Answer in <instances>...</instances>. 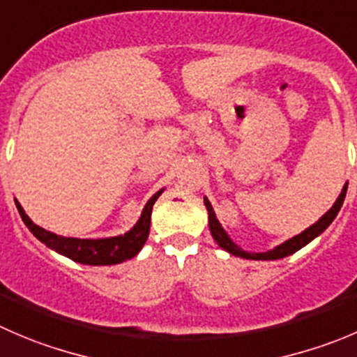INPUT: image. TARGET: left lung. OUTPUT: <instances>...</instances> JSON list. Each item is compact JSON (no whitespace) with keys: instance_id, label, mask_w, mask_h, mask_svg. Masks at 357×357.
Returning <instances> with one entry per match:
<instances>
[{"instance_id":"1","label":"left lung","mask_w":357,"mask_h":357,"mask_svg":"<svg viewBox=\"0 0 357 357\" xmlns=\"http://www.w3.org/2000/svg\"><path fill=\"white\" fill-rule=\"evenodd\" d=\"M345 193H347V185L344 186V190H342V193H340V195H338L337 202L333 204V207H331V209L328 211V213L324 214L323 218H319V220H317L316 223L312 225V227H309V228H307V230H303L302 234L295 235V237H293V238L286 241L284 244L278 245V248L271 249V251H266V252H248V251H242V249L238 248L237 244H234V242H231V238L228 237L227 231H225L223 228H221L220 221L216 220V214H214L213 206H211L209 200L204 199V204H206L207 213H209V230H211V235H213V238L218 242V245H220L221 249L228 251V252H230V255L241 256V258H245V259H279V258H284V256L293 255V252H296V251H298V249H302L303 245L309 244L310 241H314V238H316L317 235L323 234V231L326 230L328 227H330L331 221H333L335 218H337L338 211H340L342 204H344Z\"/></svg>"}]
</instances>
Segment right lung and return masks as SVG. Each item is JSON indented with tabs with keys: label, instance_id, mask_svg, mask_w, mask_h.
Returning <instances> with one entry per match:
<instances>
[{
	"label": "right lung",
	"instance_id": "obj_1",
	"mask_svg": "<svg viewBox=\"0 0 357 357\" xmlns=\"http://www.w3.org/2000/svg\"><path fill=\"white\" fill-rule=\"evenodd\" d=\"M160 193L162 190L148 200L143 214H141L139 221L134 225V228H130L127 234L109 238H75L52 234V231L34 225L17 200L15 206L19 209L20 218L26 223V227L33 231L34 237L50 249L57 251L59 255H64L71 258L73 261L85 263V265H115V263H122L126 259L134 258L141 251V248L146 242L148 234H150L151 209H153L155 200L160 197Z\"/></svg>",
	"mask_w": 357,
	"mask_h": 357
}]
</instances>
